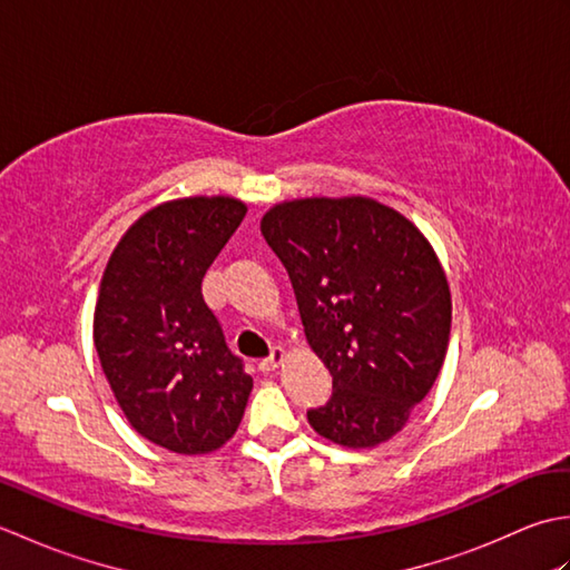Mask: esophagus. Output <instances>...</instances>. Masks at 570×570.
<instances>
[{"mask_svg":"<svg viewBox=\"0 0 570 570\" xmlns=\"http://www.w3.org/2000/svg\"><path fill=\"white\" fill-rule=\"evenodd\" d=\"M284 360H286V353H284V347H274L272 350V355L266 357V360H262L259 362V370L264 372V374H269V372H276L278 367L284 365Z\"/></svg>","mask_w":570,"mask_h":570,"instance_id":"esophagus-1","label":"esophagus"}]
</instances>
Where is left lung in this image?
<instances>
[{
	"label": "left lung",
	"mask_w": 570,
	"mask_h": 570,
	"mask_svg": "<svg viewBox=\"0 0 570 570\" xmlns=\"http://www.w3.org/2000/svg\"><path fill=\"white\" fill-rule=\"evenodd\" d=\"M286 266L313 353L333 374L311 429L343 448H374L406 426L445 362L451 286L406 215L367 196L294 198L262 215Z\"/></svg>",
	"instance_id": "8db88e82"
}]
</instances>
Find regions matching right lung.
Returning <instances> with one entry per match:
<instances>
[{"label": "right lung", "instance_id": "obj_1", "mask_svg": "<svg viewBox=\"0 0 570 570\" xmlns=\"http://www.w3.org/2000/svg\"><path fill=\"white\" fill-rule=\"evenodd\" d=\"M247 203L188 196L154 205L119 237L92 318L100 365L129 426L178 455L233 439L252 377L229 355L200 284Z\"/></svg>", "mask_w": 570, "mask_h": 570}]
</instances>
